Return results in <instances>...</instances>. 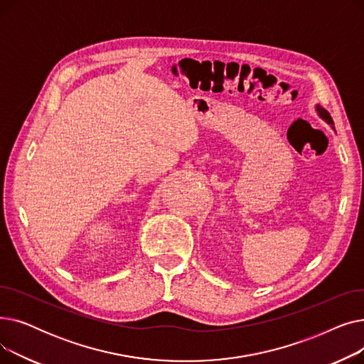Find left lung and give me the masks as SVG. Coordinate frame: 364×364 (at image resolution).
Wrapping results in <instances>:
<instances>
[{
	"label": "left lung",
	"instance_id": "8db88e82",
	"mask_svg": "<svg viewBox=\"0 0 364 364\" xmlns=\"http://www.w3.org/2000/svg\"><path fill=\"white\" fill-rule=\"evenodd\" d=\"M316 112H317V114H318V117H320V118H321L324 122L329 124L332 128H335V127H333V121H332V117H331L329 112H328L326 109L321 107L320 105H316Z\"/></svg>",
	"mask_w": 364,
	"mask_h": 364
}]
</instances>
